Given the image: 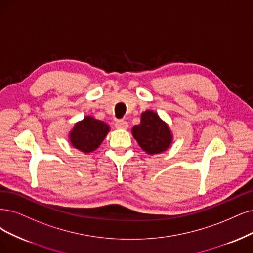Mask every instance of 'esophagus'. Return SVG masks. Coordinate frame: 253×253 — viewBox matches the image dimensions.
<instances>
[{
	"label": "esophagus",
	"instance_id": "1",
	"mask_svg": "<svg viewBox=\"0 0 253 253\" xmlns=\"http://www.w3.org/2000/svg\"><path fill=\"white\" fill-rule=\"evenodd\" d=\"M128 122L126 121H118L116 122V127L118 129H127L128 128Z\"/></svg>",
	"mask_w": 253,
	"mask_h": 253
}]
</instances>
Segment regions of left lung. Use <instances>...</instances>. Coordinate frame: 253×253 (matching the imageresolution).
Instances as JSON below:
<instances>
[{
  "label": "left lung",
  "mask_w": 253,
  "mask_h": 253,
  "mask_svg": "<svg viewBox=\"0 0 253 253\" xmlns=\"http://www.w3.org/2000/svg\"><path fill=\"white\" fill-rule=\"evenodd\" d=\"M131 132L139 147L149 155L167 151L173 143L169 125L151 109L142 112L141 123L133 126Z\"/></svg>",
  "instance_id": "8db88e82"
}]
</instances>
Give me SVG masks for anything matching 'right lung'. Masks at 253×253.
I'll list each match as a JSON object with an SVG mask.
<instances>
[{
    "label": "right lung",
    "mask_w": 253,
    "mask_h": 253,
    "mask_svg": "<svg viewBox=\"0 0 253 253\" xmlns=\"http://www.w3.org/2000/svg\"><path fill=\"white\" fill-rule=\"evenodd\" d=\"M109 131L110 127L105 122L85 116L75 123L69 132V141L75 149L88 154L97 150Z\"/></svg>",
    "instance_id": "right-lung-1"
}]
</instances>
